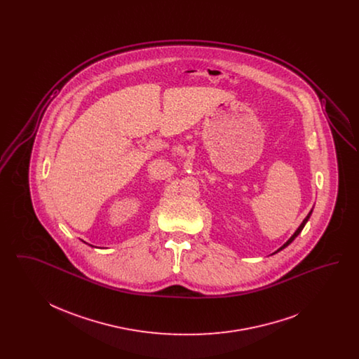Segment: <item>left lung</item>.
I'll use <instances>...</instances> for the list:
<instances>
[{"mask_svg":"<svg viewBox=\"0 0 359 359\" xmlns=\"http://www.w3.org/2000/svg\"><path fill=\"white\" fill-rule=\"evenodd\" d=\"M311 214H312V210H311V211H309V212H308L307 217H306V218H304V221H303V222H302V224H300V226H299V227H297V230H296V231H294V234H293V236H292V237H290V238L288 239V241H287V242H285V243H284V245H283V246H281V248H280V249H278V250H277V252H280V250H283V249H284V248H287V246H288V245H290V242H292V241H293V239L296 238V237H297V236H299V234H300V233H302V230H303V229H304V226H306V223L308 222V219H309V217H311ZM277 252H274V253H277Z\"/></svg>","mask_w":359,"mask_h":359,"instance_id":"1","label":"left lung"}]
</instances>
